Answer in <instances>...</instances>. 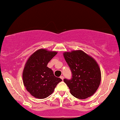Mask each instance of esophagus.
Instances as JSON below:
<instances>
[{
    "label": "esophagus",
    "mask_w": 120,
    "mask_h": 120,
    "mask_svg": "<svg viewBox=\"0 0 120 120\" xmlns=\"http://www.w3.org/2000/svg\"><path fill=\"white\" fill-rule=\"evenodd\" d=\"M60 78L62 80H63V79H64V77H63V76H60Z\"/></svg>",
    "instance_id": "obj_1"
}]
</instances>
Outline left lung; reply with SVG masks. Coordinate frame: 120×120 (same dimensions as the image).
<instances>
[{
	"label": "left lung",
	"mask_w": 120,
	"mask_h": 120,
	"mask_svg": "<svg viewBox=\"0 0 120 120\" xmlns=\"http://www.w3.org/2000/svg\"><path fill=\"white\" fill-rule=\"evenodd\" d=\"M72 72L71 79L64 82L73 96L84 99L95 93L101 81V70L95 60L81 50L63 53Z\"/></svg>",
	"instance_id": "obj_1"
}]
</instances>
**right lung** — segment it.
Here are the masks:
<instances>
[{"instance_id":"add662e5","label":"right lung","mask_w":120,"mask_h":120,"mask_svg":"<svg viewBox=\"0 0 120 120\" xmlns=\"http://www.w3.org/2000/svg\"><path fill=\"white\" fill-rule=\"evenodd\" d=\"M57 54V52L40 49L27 60L22 74L23 82L27 90L36 98L44 99L49 96L62 81L47 67L49 62Z\"/></svg>"}]
</instances>
